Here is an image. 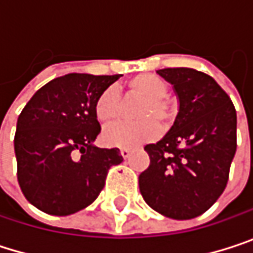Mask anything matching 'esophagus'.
I'll return each instance as SVG.
<instances>
[{"label": "esophagus", "mask_w": 253, "mask_h": 253, "mask_svg": "<svg viewBox=\"0 0 253 253\" xmlns=\"http://www.w3.org/2000/svg\"><path fill=\"white\" fill-rule=\"evenodd\" d=\"M130 152H131V151H130L128 148H122V149H120V154H122V157H123V158H128Z\"/></svg>", "instance_id": "obj_1"}]
</instances>
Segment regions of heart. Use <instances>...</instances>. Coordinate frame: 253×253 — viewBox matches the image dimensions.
<instances>
[{
	"label": "heart",
	"mask_w": 253,
	"mask_h": 253,
	"mask_svg": "<svg viewBox=\"0 0 253 253\" xmlns=\"http://www.w3.org/2000/svg\"><path fill=\"white\" fill-rule=\"evenodd\" d=\"M127 92L142 99L136 117L139 122H120L104 130V142L110 146H134L158 136L160 127H169L174 117L173 102L167 98L169 84L164 79L143 73L131 77L126 83ZM122 98L117 89L107 87L95 102V114L101 123H113L122 114Z\"/></svg>",
	"instance_id": "1"
}]
</instances>
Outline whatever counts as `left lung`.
Here are the masks:
<instances>
[{
    "label": "left lung",
    "instance_id": "obj_1",
    "mask_svg": "<svg viewBox=\"0 0 253 253\" xmlns=\"http://www.w3.org/2000/svg\"><path fill=\"white\" fill-rule=\"evenodd\" d=\"M173 84L178 99L174 125L149 143V167L139 176L145 202L157 212L190 220L221 196L236 154V110L211 76L177 67L157 72Z\"/></svg>",
    "mask_w": 253,
    "mask_h": 253
}]
</instances>
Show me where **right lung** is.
I'll use <instances>...</instances> for the list:
<instances>
[{"label": "right lung", "instance_id": "1", "mask_svg": "<svg viewBox=\"0 0 253 253\" xmlns=\"http://www.w3.org/2000/svg\"><path fill=\"white\" fill-rule=\"evenodd\" d=\"M120 75L70 73L42 86L17 119L14 152L26 199L51 215L90 205L107 173L123 161L119 148L93 145L101 131L95 102Z\"/></svg>", "mask_w": 253, "mask_h": 253}]
</instances>
